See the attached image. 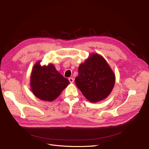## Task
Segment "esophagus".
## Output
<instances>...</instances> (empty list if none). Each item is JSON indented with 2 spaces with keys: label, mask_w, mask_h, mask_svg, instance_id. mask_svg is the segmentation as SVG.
Instances as JSON below:
<instances>
[{
  "label": "esophagus",
  "mask_w": 149,
  "mask_h": 149,
  "mask_svg": "<svg viewBox=\"0 0 149 149\" xmlns=\"http://www.w3.org/2000/svg\"><path fill=\"white\" fill-rule=\"evenodd\" d=\"M69 82H70V83H72L74 82V80L73 78H69Z\"/></svg>",
  "instance_id": "esophagus-1"
}]
</instances>
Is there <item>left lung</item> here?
<instances>
[{
	"label": "left lung",
	"instance_id": "obj_1",
	"mask_svg": "<svg viewBox=\"0 0 149 149\" xmlns=\"http://www.w3.org/2000/svg\"><path fill=\"white\" fill-rule=\"evenodd\" d=\"M75 81L86 98L96 103L110 95L115 84V75L103 57L92 53L79 66V75Z\"/></svg>",
	"mask_w": 149,
	"mask_h": 149
}]
</instances>
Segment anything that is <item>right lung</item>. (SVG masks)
<instances>
[{"mask_svg": "<svg viewBox=\"0 0 149 149\" xmlns=\"http://www.w3.org/2000/svg\"><path fill=\"white\" fill-rule=\"evenodd\" d=\"M69 84V81L58 72L52 64L34 65L30 77V88L38 98L46 101L56 100Z\"/></svg>", "mask_w": 149, "mask_h": 149, "instance_id": "obj_1", "label": "right lung"}]
</instances>
